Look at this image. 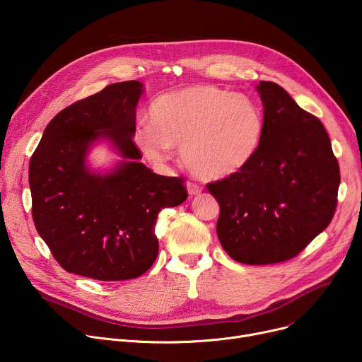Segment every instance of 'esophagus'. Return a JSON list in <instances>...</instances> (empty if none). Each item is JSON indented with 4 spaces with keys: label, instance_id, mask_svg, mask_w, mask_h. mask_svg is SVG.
<instances>
[{
    "label": "esophagus",
    "instance_id": "esophagus-1",
    "mask_svg": "<svg viewBox=\"0 0 362 362\" xmlns=\"http://www.w3.org/2000/svg\"><path fill=\"white\" fill-rule=\"evenodd\" d=\"M186 187H187V194L191 195V197L199 195V194L204 191V187H202L201 185L194 183V182H187V183H186Z\"/></svg>",
    "mask_w": 362,
    "mask_h": 362
}]
</instances>
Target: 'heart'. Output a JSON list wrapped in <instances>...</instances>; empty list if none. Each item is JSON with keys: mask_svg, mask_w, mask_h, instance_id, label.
<instances>
[{"mask_svg": "<svg viewBox=\"0 0 362 362\" xmlns=\"http://www.w3.org/2000/svg\"><path fill=\"white\" fill-rule=\"evenodd\" d=\"M148 124L133 141L154 163H164L180 145L185 165L202 179H224L240 171L259 148L264 116L243 95L197 83L165 92L151 103Z\"/></svg>", "mask_w": 362, "mask_h": 362, "instance_id": "obj_1", "label": "heart"}]
</instances>
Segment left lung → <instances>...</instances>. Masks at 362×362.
Wrapping results in <instances>:
<instances>
[{"mask_svg":"<svg viewBox=\"0 0 362 362\" xmlns=\"http://www.w3.org/2000/svg\"><path fill=\"white\" fill-rule=\"evenodd\" d=\"M264 133L238 173L208 183L218 201L217 236L235 261L276 264L296 257L330 224L340 171L322 123L274 82L257 85Z\"/></svg>","mask_w":362,"mask_h":362,"instance_id":"obj_1","label":"left lung"}]
</instances>
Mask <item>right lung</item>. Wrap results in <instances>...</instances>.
<instances>
[{
  "label": "right lung",
  "mask_w": 362,
  "mask_h": 362,
  "mask_svg": "<svg viewBox=\"0 0 362 362\" xmlns=\"http://www.w3.org/2000/svg\"><path fill=\"white\" fill-rule=\"evenodd\" d=\"M142 93L141 82L129 81L69 105L48 123L30 158L33 223L69 273L103 281L142 276L158 255V213L187 198L183 177L139 163L133 133ZM100 140L124 158L105 174L86 160Z\"/></svg>",
  "instance_id": "right-lung-1"
}]
</instances>
